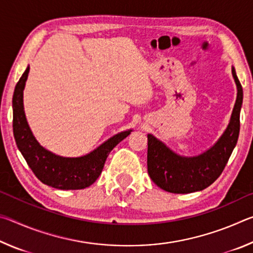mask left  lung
<instances>
[{
	"label": "left lung",
	"instance_id": "1",
	"mask_svg": "<svg viewBox=\"0 0 253 253\" xmlns=\"http://www.w3.org/2000/svg\"><path fill=\"white\" fill-rule=\"evenodd\" d=\"M232 76L238 93L230 123L220 139L207 152L193 157L179 156L156 137L147 135L148 175L162 190L176 194L202 191L211 185L223 172L238 142L240 110L243 100L242 87L234 68H232Z\"/></svg>",
	"mask_w": 253,
	"mask_h": 253
}]
</instances>
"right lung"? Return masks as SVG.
I'll list each match as a JSON object with an SVG mask.
<instances>
[{
  "instance_id": "1",
  "label": "right lung",
  "mask_w": 253,
  "mask_h": 253,
  "mask_svg": "<svg viewBox=\"0 0 253 253\" xmlns=\"http://www.w3.org/2000/svg\"><path fill=\"white\" fill-rule=\"evenodd\" d=\"M29 70L28 67L16 84L12 100L13 134L18 148L34 175L45 185L59 190H81L90 186L101 174L109 153L131 129L118 132L95 151L80 157H62L46 151L34 138L24 114L23 90Z\"/></svg>"
}]
</instances>
